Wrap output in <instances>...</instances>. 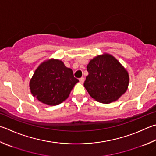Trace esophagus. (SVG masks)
Listing matches in <instances>:
<instances>
[{"instance_id":"1","label":"esophagus","mask_w":156,"mask_h":156,"mask_svg":"<svg viewBox=\"0 0 156 156\" xmlns=\"http://www.w3.org/2000/svg\"><path fill=\"white\" fill-rule=\"evenodd\" d=\"M79 81H80L81 83H83L84 81V78L83 77H82V78H80V79H79Z\"/></svg>"}]
</instances>
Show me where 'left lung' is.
<instances>
[{
	"label": "left lung",
	"mask_w": 156,
	"mask_h": 156,
	"mask_svg": "<svg viewBox=\"0 0 156 156\" xmlns=\"http://www.w3.org/2000/svg\"><path fill=\"white\" fill-rule=\"evenodd\" d=\"M87 70L89 75L84 86L90 97L99 102L111 103L118 100L127 89L128 73L111 55L105 54L90 60Z\"/></svg>",
	"instance_id": "obj_1"
}]
</instances>
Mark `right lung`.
<instances>
[{
  "mask_svg": "<svg viewBox=\"0 0 156 156\" xmlns=\"http://www.w3.org/2000/svg\"><path fill=\"white\" fill-rule=\"evenodd\" d=\"M78 82L72 70L55 59L39 66L30 81V92L41 102L50 106L61 104L69 97Z\"/></svg>",
  "mask_w": 156,
  "mask_h": 156,
  "instance_id": "1",
  "label": "right lung"
}]
</instances>
